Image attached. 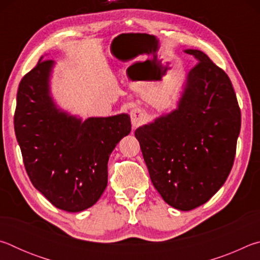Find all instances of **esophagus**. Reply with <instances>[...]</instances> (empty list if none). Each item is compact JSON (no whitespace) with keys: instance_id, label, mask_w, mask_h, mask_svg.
<instances>
[{"instance_id":"34e87169","label":"esophagus","mask_w":260,"mask_h":260,"mask_svg":"<svg viewBox=\"0 0 260 260\" xmlns=\"http://www.w3.org/2000/svg\"><path fill=\"white\" fill-rule=\"evenodd\" d=\"M131 120L132 125H133V128H136V127L142 125L144 120H146V112L140 108H134L131 111Z\"/></svg>"}]
</instances>
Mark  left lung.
Returning <instances> with one entry per match:
<instances>
[{
  "mask_svg": "<svg viewBox=\"0 0 260 260\" xmlns=\"http://www.w3.org/2000/svg\"><path fill=\"white\" fill-rule=\"evenodd\" d=\"M184 52L199 63L188 73L178 109L139 127L135 138L162 200L189 211L206 203L230 175L241 110L226 72L203 51Z\"/></svg>",
  "mask_w": 260,
  "mask_h": 260,
  "instance_id": "obj_1",
  "label": "left lung"
}]
</instances>
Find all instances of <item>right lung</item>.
Wrapping results in <instances>:
<instances>
[{
  "label": "right lung",
  "instance_id": "right-lung-1",
  "mask_svg": "<svg viewBox=\"0 0 260 260\" xmlns=\"http://www.w3.org/2000/svg\"><path fill=\"white\" fill-rule=\"evenodd\" d=\"M52 60L40 59L21 79L15 133L30 182L52 205L69 212L93 206L108 184V160L131 132L121 113L85 121L57 109L49 93Z\"/></svg>",
  "mask_w": 260,
  "mask_h": 260
}]
</instances>
